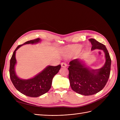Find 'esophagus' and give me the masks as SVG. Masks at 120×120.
Listing matches in <instances>:
<instances>
[{
    "label": "esophagus",
    "instance_id": "34e87169",
    "mask_svg": "<svg viewBox=\"0 0 120 120\" xmlns=\"http://www.w3.org/2000/svg\"><path fill=\"white\" fill-rule=\"evenodd\" d=\"M61 67H63V68H66V67H67V64L66 63L63 62L61 64Z\"/></svg>",
    "mask_w": 120,
    "mask_h": 120
}]
</instances>
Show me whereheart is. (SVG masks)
Masks as SVG:
<instances>
[{
	"instance_id": "b5f03b06",
	"label": "heart",
	"mask_w": 120,
	"mask_h": 120,
	"mask_svg": "<svg viewBox=\"0 0 120 120\" xmlns=\"http://www.w3.org/2000/svg\"><path fill=\"white\" fill-rule=\"evenodd\" d=\"M81 46L79 45L68 47L64 49V52L66 54L78 52L81 50Z\"/></svg>"
}]
</instances>
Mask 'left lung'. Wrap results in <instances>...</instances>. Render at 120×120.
Returning <instances> with one entry per match:
<instances>
[{
  "label": "left lung",
  "mask_w": 120,
  "mask_h": 120,
  "mask_svg": "<svg viewBox=\"0 0 120 120\" xmlns=\"http://www.w3.org/2000/svg\"><path fill=\"white\" fill-rule=\"evenodd\" d=\"M89 41L92 45V50L98 49L104 52L106 61L103 67L93 70L87 67L83 60L77 59L70 61L68 68L71 88L84 96L93 95L101 91L106 85L111 71V60L106 47L94 38Z\"/></svg>",
  "instance_id": "8db88e82"
}]
</instances>
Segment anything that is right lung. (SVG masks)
Listing matches in <instances>:
<instances>
[{
  "instance_id": "right-lung-1",
  "label": "right lung",
  "mask_w": 120,
  "mask_h": 120,
  "mask_svg": "<svg viewBox=\"0 0 120 120\" xmlns=\"http://www.w3.org/2000/svg\"><path fill=\"white\" fill-rule=\"evenodd\" d=\"M41 41V39L38 38L19 45L14 51L10 60L9 74L13 85L19 92L30 97H38L48 92L52 86L54 76L57 74L61 68L60 64L55 67L48 66L34 77L27 79H20L16 75L15 71L16 50L24 45L35 44Z\"/></svg>"
}]
</instances>
